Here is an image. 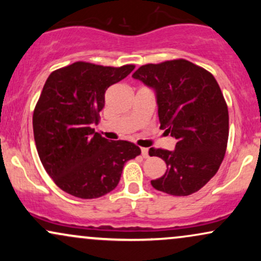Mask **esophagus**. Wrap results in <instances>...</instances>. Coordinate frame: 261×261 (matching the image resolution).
I'll return each instance as SVG.
<instances>
[{"mask_svg":"<svg viewBox=\"0 0 261 261\" xmlns=\"http://www.w3.org/2000/svg\"><path fill=\"white\" fill-rule=\"evenodd\" d=\"M141 154H142L143 158H148V148H141Z\"/></svg>","mask_w":261,"mask_h":261,"instance_id":"1","label":"esophagus"}]
</instances>
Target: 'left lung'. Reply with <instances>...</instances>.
Wrapping results in <instances>:
<instances>
[{"instance_id":"obj_1","label":"left lung","mask_w":261,"mask_h":261,"mask_svg":"<svg viewBox=\"0 0 261 261\" xmlns=\"http://www.w3.org/2000/svg\"><path fill=\"white\" fill-rule=\"evenodd\" d=\"M133 77L155 89L161 127L176 139L174 151L149 148L167 164L152 187L174 196L196 193L217 173L228 142V107L216 79L184 59L142 65Z\"/></svg>"}]
</instances>
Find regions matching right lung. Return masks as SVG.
Segmentation results:
<instances>
[{"label":"right lung","instance_id":"1","mask_svg":"<svg viewBox=\"0 0 261 261\" xmlns=\"http://www.w3.org/2000/svg\"><path fill=\"white\" fill-rule=\"evenodd\" d=\"M135 65L120 67L77 61L53 71L33 113V131L43 167L58 187L80 199H97L120 181L124 164L141 153L128 141L94 133L110 86Z\"/></svg>","mask_w":261,"mask_h":261}]
</instances>
